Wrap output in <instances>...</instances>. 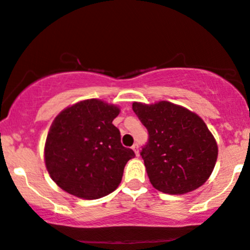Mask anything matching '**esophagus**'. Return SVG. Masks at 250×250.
<instances>
[{
  "label": "esophagus",
  "mask_w": 250,
  "mask_h": 250,
  "mask_svg": "<svg viewBox=\"0 0 250 250\" xmlns=\"http://www.w3.org/2000/svg\"><path fill=\"white\" fill-rule=\"evenodd\" d=\"M133 150H134V153H135V155H136V156H139L140 155V150H139V145H136V143H135V145L133 146Z\"/></svg>",
  "instance_id": "34e87169"
}]
</instances>
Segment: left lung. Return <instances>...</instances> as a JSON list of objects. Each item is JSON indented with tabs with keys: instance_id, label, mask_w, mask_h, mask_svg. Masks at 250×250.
<instances>
[{
	"instance_id": "left-lung-1",
	"label": "left lung",
	"mask_w": 250,
	"mask_h": 250,
	"mask_svg": "<svg viewBox=\"0 0 250 250\" xmlns=\"http://www.w3.org/2000/svg\"><path fill=\"white\" fill-rule=\"evenodd\" d=\"M133 110L148 130L141 156L153 187L173 195L201 187L217 159L216 141L203 120L168 101L134 102Z\"/></svg>"
}]
</instances>
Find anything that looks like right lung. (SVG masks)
<instances>
[{
    "label": "right lung",
    "instance_id": "add662e5",
    "mask_svg": "<svg viewBox=\"0 0 250 250\" xmlns=\"http://www.w3.org/2000/svg\"><path fill=\"white\" fill-rule=\"evenodd\" d=\"M114 104L91 99L65 108L55 117L44 146V161L54 182L74 196L95 200L113 193L123 169L135 156L123 147L113 125Z\"/></svg>",
    "mask_w": 250,
    "mask_h": 250
}]
</instances>
